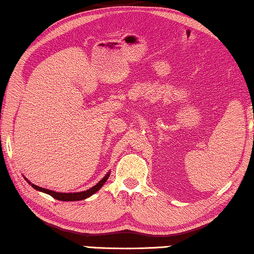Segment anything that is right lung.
I'll list each match as a JSON object with an SVG mask.
<instances>
[{
  "mask_svg": "<svg viewBox=\"0 0 254 254\" xmlns=\"http://www.w3.org/2000/svg\"><path fill=\"white\" fill-rule=\"evenodd\" d=\"M109 175H111V171H109L107 175H106L103 179H101L99 183H98L96 186L91 187L90 189H86L84 191H77V192H58V191H54V190H50V189H45L42 187H39L36 186V185H34L30 183L29 180H27V178H25V180L27 181V183L32 186L34 189H36V190L39 191H42L45 192V194L52 196V197L58 199V200H67V202H74V200H82V199H85L90 197V196H92L94 192H97L99 189L104 186V184L107 181V179L109 178Z\"/></svg>",
  "mask_w": 254,
  "mask_h": 254,
  "instance_id": "1",
  "label": "right lung"
}]
</instances>
